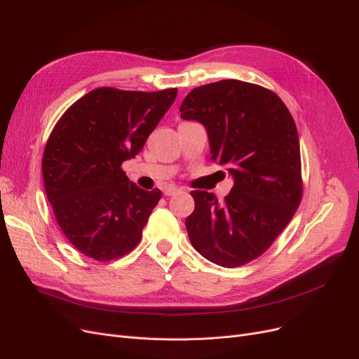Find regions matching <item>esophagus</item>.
I'll list each match as a JSON object with an SVG mask.
<instances>
[{"instance_id":"34e87169","label":"esophagus","mask_w":359,"mask_h":359,"mask_svg":"<svg viewBox=\"0 0 359 359\" xmlns=\"http://www.w3.org/2000/svg\"><path fill=\"white\" fill-rule=\"evenodd\" d=\"M180 191L182 189H180V187H177V186H165L163 194H164V196H173V195L179 194Z\"/></svg>"}]
</instances>
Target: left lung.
Instances as JSON below:
<instances>
[{"instance_id":"8db88e82","label":"left lung","mask_w":359,"mask_h":359,"mask_svg":"<svg viewBox=\"0 0 359 359\" xmlns=\"http://www.w3.org/2000/svg\"><path fill=\"white\" fill-rule=\"evenodd\" d=\"M180 116L203 125L211 160L227 167L234 182L224 202L191 192L195 211L186 230L192 246L215 265H246L269 249L303 195L295 122L275 93L238 80L194 88Z\"/></svg>"}]
</instances>
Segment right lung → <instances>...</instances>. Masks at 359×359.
<instances>
[{"mask_svg":"<svg viewBox=\"0 0 359 359\" xmlns=\"http://www.w3.org/2000/svg\"><path fill=\"white\" fill-rule=\"evenodd\" d=\"M176 94L96 88L55 125L42 158L45 191L62 233L83 255L107 262L140 243L161 192L141 189L121 165L142 149Z\"/></svg>","mask_w":359,"mask_h":359,"instance_id":"right-lung-1","label":"right lung"}]
</instances>
